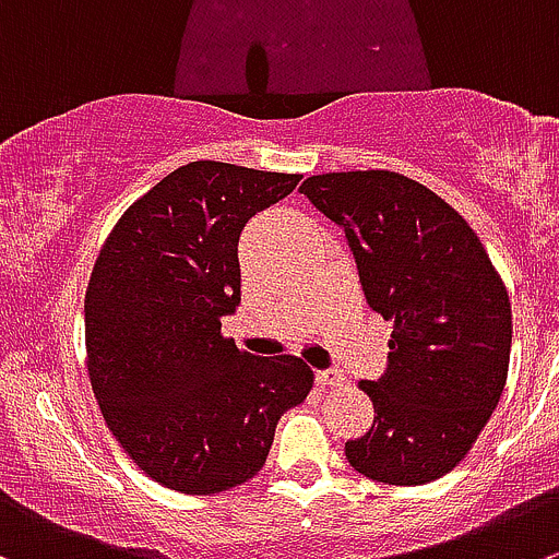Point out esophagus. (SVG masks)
Instances as JSON below:
<instances>
[{"instance_id":"1","label":"esophagus","mask_w":559,"mask_h":559,"mask_svg":"<svg viewBox=\"0 0 559 559\" xmlns=\"http://www.w3.org/2000/svg\"><path fill=\"white\" fill-rule=\"evenodd\" d=\"M316 381L321 386H343L345 384V376L340 370H318Z\"/></svg>"}]
</instances>
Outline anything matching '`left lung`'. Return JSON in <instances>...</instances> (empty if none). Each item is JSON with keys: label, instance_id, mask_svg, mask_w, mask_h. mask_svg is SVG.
<instances>
[{"label": "left lung", "instance_id": "8db88e82", "mask_svg": "<svg viewBox=\"0 0 559 559\" xmlns=\"http://www.w3.org/2000/svg\"><path fill=\"white\" fill-rule=\"evenodd\" d=\"M301 194L343 227L365 299L392 323L386 373L359 381L373 425L345 442V459L386 486L448 475L508 381L513 318L502 276L469 222L406 175H312Z\"/></svg>", "mask_w": 559, "mask_h": 559}]
</instances>
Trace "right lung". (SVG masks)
<instances>
[{"instance_id": "add662e5", "label": "right lung", "mask_w": 559, "mask_h": 559, "mask_svg": "<svg viewBox=\"0 0 559 559\" xmlns=\"http://www.w3.org/2000/svg\"><path fill=\"white\" fill-rule=\"evenodd\" d=\"M301 175L191 162L131 203L106 236L87 294L95 401L158 486L219 493L258 475L274 430L312 390L299 356H252L222 334L241 301L238 236Z\"/></svg>"}]
</instances>
